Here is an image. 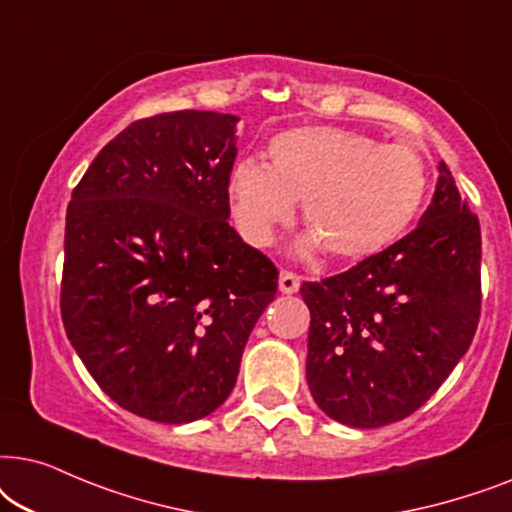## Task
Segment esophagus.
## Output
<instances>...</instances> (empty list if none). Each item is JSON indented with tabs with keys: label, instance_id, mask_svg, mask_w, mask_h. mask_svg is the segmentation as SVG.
<instances>
[{
	"label": "esophagus",
	"instance_id": "esophagus-1",
	"mask_svg": "<svg viewBox=\"0 0 512 512\" xmlns=\"http://www.w3.org/2000/svg\"><path fill=\"white\" fill-rule=\"evenodd\" d=\"M278 288H281L285 295H292V292L299 290V276L292 274L288 269H283L281 276H278Z\"/></svg>",
	"mask_w": 512,
	"mask_h": 512
}]
</instances>
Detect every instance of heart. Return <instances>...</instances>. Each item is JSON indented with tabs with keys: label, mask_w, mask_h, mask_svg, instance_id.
Returning a JSON list of instances; mask_svg holds the SVG:
<instances>
[{
	"label": "heart",
	"mask_w": 512,
	"mask_h": 512,
	"mask_svg": "<svg viewBox=\"0 0 512 512\" xmlns=\"http://www.w3.org/2000/svg\"><path fill=\"white\" fill-rule=\"evenodd\" d=\"M269 166L238 161L227 182L234 220L252 245H267L304 201L313 227L299 252L327 245L342 260H358L393 243L419 213L428 166L405 142L379 145L370 135L337 126H302L276 135Z\"/></svg>",
	"instance_id": "obj_1"
}]
</instances>
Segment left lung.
<instances>
[{"label": "left lung", "instance_id": "8db88e82", "mask_svg": "<svg viewBox=\"0 0 512 512\" xmlns=\"http://www.w3.org/2000/svg\"><path fill=\"white\" fill-rule=\"evenodd\" d=\"M419 227L344 274L304 283L306 381L327 417L379 428L417 412L480 320L482 238L447 163Z\"/></svg>", "mask_w": 512, "mask_h": 512}]
</instances>
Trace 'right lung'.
<instances>
[{"mask_svg": "<svg viewBox=\"0 0 512 512\" xmlns=\"http://www.w3.org/2000/svg\"><path fill=\"white\" fill-rule=\"evenodd\" d=\"M236 117L201 109L133 121L74 187L63 325L114 403L161 424L229 398L278 269L229 227Z\"/></svg>", "mask_w": 512, "mask_h": 512, "instance_id": "add662e5", "label": "right lung"}]
</instances>
